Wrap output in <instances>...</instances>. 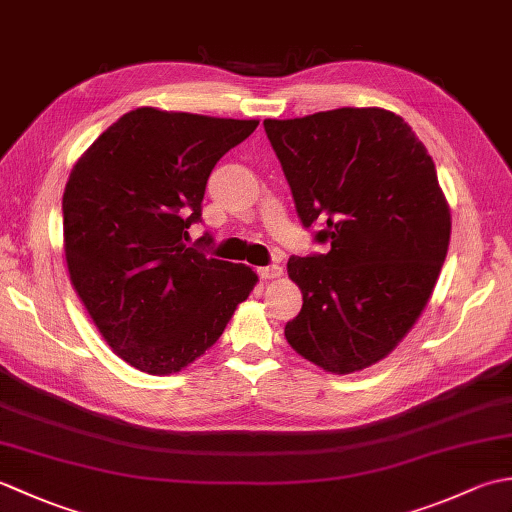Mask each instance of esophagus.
I'll use <instances>...</instances> for the list:
<instances>
[{
	"label": "esophagus",
	"instance_id": "obj_1",
	"mask_svg": "<svg viewBox=\"0 0 512 512\" xmlns=\"http://www.w3.org/2000/svg\"><path fill=\"white\" fill-rule=\"evenodd\" d=\"M257 273H259V277H262V279L270 281V279H279L281 273H284V270H281V266H277V264H270V266L257 268Z\"/></svg>",
	"mask_w": 512,
	"mask_h": 512
}]
</instances>
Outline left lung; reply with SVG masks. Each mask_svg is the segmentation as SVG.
<instances>
[{"instance_id":"left-lung-1","label":"left lung","mask_w":512,"mask_h":512,"mask_svg":"<svg viewBox=\"0 0 512 512\" xmlns=\"http://www.w3.org/2000/svg\"><path fill=\"white\" fill-rule=\"evenodd\" d=\"M301 224L325 255L288 259L303 306L292 350L332 374L378 363L402 341L436 286L451 213L436 165L411 127L380 107L264 121Z\"/></svg>"}]
</instances>
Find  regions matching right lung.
Returning a JSON list of instances; mask_svg holds the SVG:
<instances>
[{"label":"right lung","mask_w":512,"mask_h":512,"mask_svg":"<svg viewBox=\"0 0 512 512\" xmlns=\"http://www.w3.org/2000/svg\"><path fill=\"white\" fill-rule=\"evenodd\" d=\"M259 121L138 107L76 162L63 191L70 281L112 350L165 376L220 339L253 268L187 246L213 167ZM200 244H211L204 233Z\"/></svg>","instance_id":"right-lung-1"}]
</instances>
